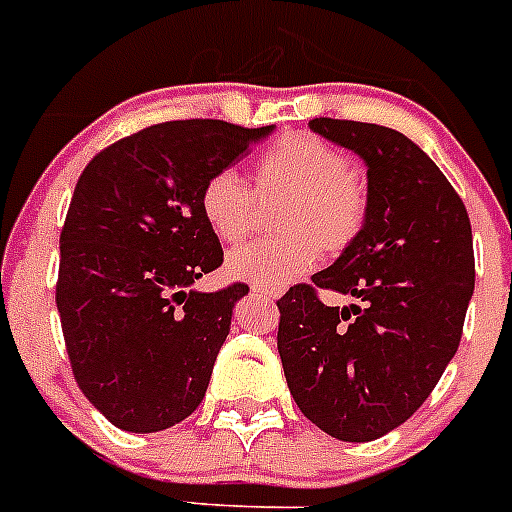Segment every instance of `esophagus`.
Wrapping results in <instances>:
<instances>
[{"instance_id": "obj_1", "label": "esophagus", "mask_w": 512, "mask_h": 512, "mask_svg": "<svg viewBox=\"0 0 512 512\" xmlns=\"http://www.w3.org/2000/svg\"><path fill=\"white\" fill-rule=\"evenodd\" d=\"M252 291H255L257 296H265V299H278V296H281V291H278V289H270V286H260V283H255V286H252Z\"/></svg>"}]
</instances>
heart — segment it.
Instances as JSON below:
<instances>
[{
    "label": "heart",
    "instance_id": "obj_1",
    "mask_svg": "<svg viewBox=\"0 0 512 512\" xmlns=\"http://www.w3.org/2000/svg\"><path fill=\"white\" fill-rule=\"evenodd\" d=\"M257 200L283 203L276 229L283 236L236 249L229 276L260 286H283L312 268L317 249L341 255L359 239L369 213V192L349 156L317 135L296 132L265 150L255 166ZM200 216L223 244H239L255 229L257 203L231 169L205 179Z\"/></svg>",
    "mask_w": 512,
    "mask_h": 512
}]
</instances>
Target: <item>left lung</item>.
I'll list each match as a JSON object with an SVG mask.
<instances>
[{"label": "left lung", "mask_w": 512, "mask_h": 512, "mask_svg": "<svg viewBox=\"0 0 512 512\" xmlns=\"http://www.w3.org/2000/svg\"><path fill=\"white\" fill-rule=\"evenodd\" d=\"M309 130L364 158L369 213L336 263L278 299V354L309 422L369 442L414 416L458 351L474 294L471 221L435 161L401 132L328 117ZM317 288L360 304L328 308Z\"/></svg>", "instance_id": "obj_1"}]
</instances>
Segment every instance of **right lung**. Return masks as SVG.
Wrapping results in <instances>:
<instances>
[{
    "instance_id": "right-lung-1",
    "label": "right lung",
    "mask_w": 512,
    "mask_h": 512,
    "mask_svg": "<svg viewBox=\"0 0 512 512\" xmlns=\"http://www.w3.org/2000/svg\"><path fill=\"white\" fill-rule=\"evenodd\" d=\"M270 132L221 119L153 124L96 153L77 179L57 309L75 382L114 427L161 432L205 398L249 286L192 289L223 263L200 190Z\"/></svg>"
}]
</instances>
